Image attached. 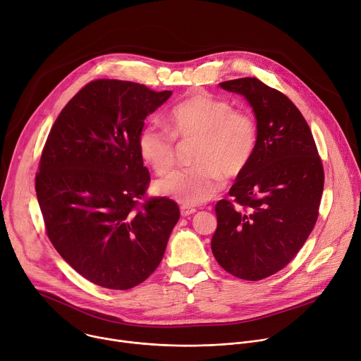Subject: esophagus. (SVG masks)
Instances as JSON below:
<instances>
[{
  "label": "esophagus",
  "mask_w": 361,
  "mask_h": 361,
  "mask_svg": "<svg viewBox=\"0 0 361 361\" xmlns=\"http://www.w3.org/2000/svg\"><path fill=\"white\" fill-rule=\"evenodd\" d=\"M180 210H181V216H183V218H188V216L196 213V209H195V207H190V206H181Z\"/></svg>",
  "instance_id": "esophagus-1"
}]
</instances>
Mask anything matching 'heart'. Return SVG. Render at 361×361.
Segmentation results:
<instances>
[{
	"instance_id": "b5f03b06",
	"label": "heart",
	"mask_w": 361,
	"mask_h": 361,
	"mask_svg": "<svg viewBox=\"0 0 361 361\" xmlns=\"http://www.w3.org/2000/svg\"><path fill=\"white\" fill-rule=\"evenodd\" d=\"M166 126L148 125L137 136L142 159L162 176L176 161V136L197 137L193 161L197 164L174 171L159 181L158 191L184 206L212 199L222 187V173L238 176L251 161L257 142L255 117L235 110L232 103L210 94H195L176 104L166 114Z\"/></svg>"
}]
</instances>
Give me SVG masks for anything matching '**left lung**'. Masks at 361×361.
Returning <instances> with one entry per match:
<instances>
[{
  "label": "left lung",
  "instance_id": "left-lung-1",
  "mask_svg": "<svg viewBox=\"0 0 361 361\" xmlns=\"http://www.w3.org/2000/svg\"><path fill=\"white\" fill-rule=\"evenodd\" d=\"M252 107L258 142L236 176L231 200L216 204L212 252L235 277L262 280L280 271L314 229L324 191V168L299 109L257 78L219 84Z\"/></svg>",
  "mask_w": 361,
  "mask_h": 361
}]
</instances>
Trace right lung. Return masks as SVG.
Masks as SVG:
<instances>
[{
  "label": "right lung",
  "mask_w": 361,
  "mask_h": 361,
  "mask_svg": "<svg viewBox=\"0 0 361 361\" xmlns=\"http://www.w3.org/2000/svg\"><path fill=\"white\" fill-rule=\"evenodd\" d=\"M171 94L91 81L63 107L44 143L36 195L47 236L72 269L106 289L145 281L180 219L171 199L139 203L151 177L137 136Z\"/></svg>",
  "instance_id": "right-lung-1"
}]
</instances>
